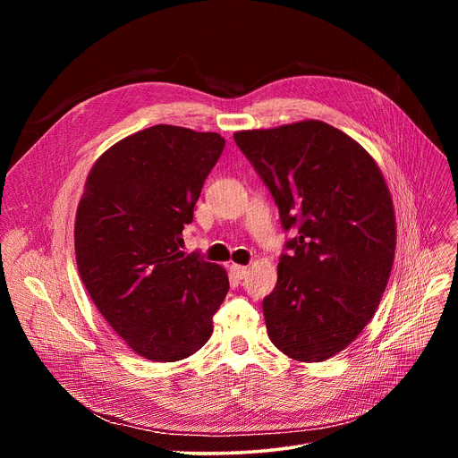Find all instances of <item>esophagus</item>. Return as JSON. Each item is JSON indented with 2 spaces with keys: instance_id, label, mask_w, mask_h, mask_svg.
Listing matches in <instances>:
<instances>
[{
  "instance_id": "34e87169",
  "label": "esophagus",
  "mask_w": 458,
  "mask_h": 458,
  "mask_svg": "<svg viewBox=\"0 0 458 458\" xmlns=\"http://www.w3.org/2000/svg\"><path fill=\"white\" fill-rule=\"evenodd\" d=\"M230 272H232V276H233L235 279H242V277H246L248 268H246V267H241V265H232V267H230Z\"/></svg>"
}]
</instances>
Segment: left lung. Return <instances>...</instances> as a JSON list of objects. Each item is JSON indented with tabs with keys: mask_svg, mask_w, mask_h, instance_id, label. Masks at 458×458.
<instances>
[{
	"mask_svg": "<svg viewBox=\"0 0 458 458\" xmlns=\"http://www.w3.org/2000/svg\"><path fill=\"white\" fill-rule=\"evenodd\" d=\"M233 140L284 230L299 226L263 301L268 337L299 362L330 359L371 320L394 267L397 225L384 175L355 140L317 119L239 130Z\"/></svg>",
	"mask_w": 458,
	"mask_h": 458,
	"instance_id": "left-lung-1",
	"label": "left lung"
}]
</instances>
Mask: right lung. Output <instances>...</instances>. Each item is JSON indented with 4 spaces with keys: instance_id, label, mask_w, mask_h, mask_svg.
I'll use <instances>...</instances> for the list:
<instances>
[{
    "instance_id": "1",
    "label": "right lung",
    "mask_w": 458,
    "mask_h": 458,
    "mask_svg": "<svg viewBox=\"0 0 458 458\" xmlns=\"http://www.w3.org/2000/svg\"><path fill=\"white\" fill-rule=\"evenodd\" d=\"M223 148L216 132L156 124L112 145L89 172L74 225L78 272L110 328L148 360L201 350L228 293L223 267L179 250Z\"/></svg>"
}]
</instances>
